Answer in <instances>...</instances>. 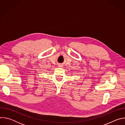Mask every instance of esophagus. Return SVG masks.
Segmentation results:
<instances>
[{
    "instance_id": "esophagus-1",
    "label": "esophagus",
    "mask_w": 125,
    "mask_h": 125,
    "mask_svg": "<svg viewBox=\"0 0 125 125\" xmlns=\"http://www.w3.org/2000/svg\"><path fill=\"white\" fill-rule=\"evenodd\" d=\"M59 67H61V66H60V65H59Z\"/></svg>"
}]
</instances>
